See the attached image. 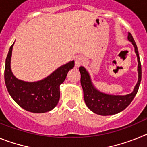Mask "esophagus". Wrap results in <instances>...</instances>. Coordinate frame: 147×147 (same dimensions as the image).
Listing matches in <instances>:
<instances>
[{"instance_id":"esophagus-1","label":"esophagus","mask_w":147,"mask_h":147,"mask_svg":"<svg viewBox=\"0 0 147 147\" xmlns=\"http://www.w3.org/2000/svg\"><path fill=\"white\" fill-rule=\"evenodd\" d=\"M85 62V59L84 57H81V56H78L75 59V66L76 67H79L80 65L83 64Z\"/></svg>"}]
</instances>
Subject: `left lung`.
Listing matches in <instances>:
<instances>
[{
    "label": "left lung",
    "mask_w": 147,
    "mask_h": 147,
    "mask_svg": "<svg viewBox=\"0 0 147 147\" xmlns=\"http://www.w3.org/2000/svg\"><path fill=\"white\" fill-rule=\"evenodd\" d=\"M128 40L134 45L135 51L138 57V81L136 84L133 92L126 96H112L102 93L98 91L93 86L88 71L85 67L81 66L79 70L81 74V85L84 92V100L90 110L95 113L101 115H110L119 113L124 110L132 102L137 94L140 83L141 81V64L139 54L134 39L131 33H128Z\"/></svg>",
    "instance_id": "8db88e82"
}]
</instances>
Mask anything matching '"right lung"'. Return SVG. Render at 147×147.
Returning <instances> with one entry per match:
<instances>
[{
    "label": "right lung",
    "mask_w": 147,
    "mask_h": 147,
    "mask_svg": "<svg viewBox=\"0 0 147 147\" xmlns=\"http://www.w3.org/2000/svg\"><path fill=\"white\" fill-rule=\"evenodd\" d=\"M11 45L6 59L4 79L8 92L19 106L34 113L49 112L57 106L60 97L59 85L65 80L67 72L74 67V61L59 67L50 76L37 82L18 80L10 68Z\"/></svg>",
    "instance_id": "1"
}]
</instances>
